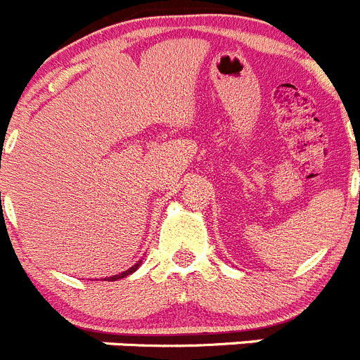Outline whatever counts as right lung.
<instances>
[{
    "label": "right lung",
    "instance_id": "obj_1",
    "mask_svg": "<svg viewBox=\"0 0 360 360\" xmlns=\"http://www.w3.org/2000/svg\"><path fill=\"white\" fill-rule=\"evenodd\" d=\"M140 264H142V259L140 261H136V263L133 264V266L131 268H127L126 271H122V274H119V275H113V277H108V281H119V278H124V277H127V275H131L133 274V271H136L139 270V266ZM104 281H106V278H104Z\"/></svg>",
    "mask_w": 360,
    "mask_h": 360
}]
</instances>
